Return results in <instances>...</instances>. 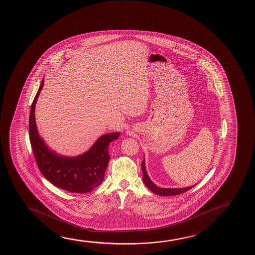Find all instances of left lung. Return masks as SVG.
<instances>
[{
  "instance_id": "obj_1",
  "label": "left lung",
  "mask_w": 255,
  "mask_h": 255,
  "mask_svg": "<svg viewBox=\"0 0 255 255\" xmlns=\"http://www.w3.org/2000/svg\"><path fill=\"white\" fill-rule=\"evenodd\" d=\"M142 172H143V182L145 183L146 187L155 193L156 195H161V196H173V195H178L182 194L184 192H187L190 189H192L193 186H195L196 184L190 186V187H185V188H160L159 186H157L153 184L151 179L149 178L148 175L146 173L145 166V159L141 163Z\"/></svg>"
}]
</instances>
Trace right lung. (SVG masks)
<instances>
[{"label":"right lung","instance_id":"1","mask_svg":"<svg viewBox=\"0 0 255 255\" xmlns=\"http://www.w3.org/2000/svg\"><path fill=\"white\" fill-rule=\"evenodd\" d=\"M43 85L44 79L31 103L29 118V137L37 165L42 175L56 187L71 192H91L104 179L110 159L109 145L118 139L120 133L102 135L86 153L79 156H63L53 152L39 137L36 126L35 104Z\"/></svg>","mask_w":255,"mask_h":255}]
</instances>
